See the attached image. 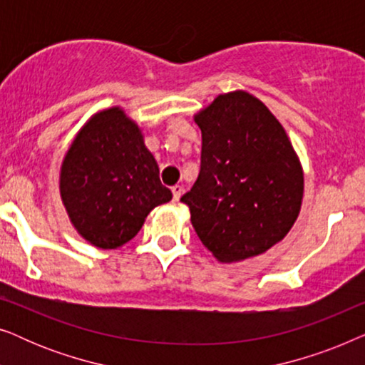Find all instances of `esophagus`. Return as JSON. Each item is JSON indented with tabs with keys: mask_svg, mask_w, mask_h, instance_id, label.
I'll list each match as a JSON object with an SVG mask.
<instances>
[{
	"mask_svg": "<svg viewBox=\"0 0 365 365\" xmlns=\"http://www.w3.org/2000/svg\"><path fill=\"white\" fill-rule=\"evenodd\" d=\"M182 196V186H179V184H176V186H173V199L174 201H179V197Z\"/></svg>",
	"mask_w": 365,
	"mask_h": 365,
	"instance_id": "esophagus-1",
	"label": "esophagus"
}]
</instances>
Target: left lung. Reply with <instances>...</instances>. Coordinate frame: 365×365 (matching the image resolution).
<instances>
[{"label":"left lung","mask_w":365,"mask_h":365,"mask_svg":"<svg viewBox=\"0 0 365 365\" xmlns=\"http://www.w3.org/2000/svg\"><path fill=\"white\" fill-rule=\"evenodd\" d=\"M202 133L201 171L181 202L219 262L261 256L301 212L304 171L286 129L254 94H219L194 114Z\"/></svg>","instance_id":"1"}]
</instances>
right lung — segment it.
<instances>
[{
	"label": "right lung",
	"instance_id": "1",
	"mask_svg": "<svg viewBox=\"0 0 365 365\" xmlns=\"http://www.w3.org/2000/svg\"><path fill=\"white\" fill-rule=\"evenodd\" d=\"M59 196L79 236L94 247L118 249L173 192L159 181L143 129L121 106H111L74 136L59 169Z\"/></svg>",
	"mask_w": 365,
	"mask_h": 365
}]
</instances>
